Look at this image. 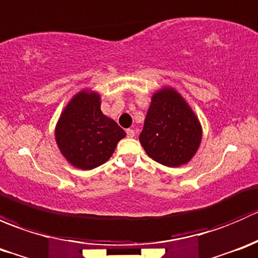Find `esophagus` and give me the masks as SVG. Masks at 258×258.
Returning <instances> with one entry per match:
<instances>
[{"instance_id":"esophagus-1","label":"esophagus","mask_w":258,"mask_h":258,"mask_svg":"<svg viewBox=\"0 0 258 258\" xmlns=\"http://www.w3.org/2000/svg\"><path fill=\"white\" fill-rule=\"evenodd\" d=\"M126 134H127V137H130V139H134V137H135V130L128 128L126 131Z\"/></svg>"}]
</instances>
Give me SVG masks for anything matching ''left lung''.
Returning <instances> with one entry per match:
<instances>
[{"instance_id": "8db88e82", "label": "left lung", "mask_w": 258, "mask_h": 258, "mask_svg": "<svg viewBox=\"0 0 258 258\" xmlns=\"http://www.w3.org/2000/svg\"><path fill=\"white\" fill-rule=\"evenodd\" d=\"M202 126L191 106L173 87L153 92L140 142L146 153L167 167L187 165L199 151Z\"/></svg>"}]
</instances>
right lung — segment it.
<instances>
[{"label": "right lung", "mask_w": 258, "mask_h": 258, "mask_svg": "<svg viewBox=\"0 0 258 258\" xmlns=\"http://www.w3.org/2000/svg\"><path fill=\"white\" fill-rule=\"evenodd\" d=\"M126 132L101 111V95L83 88L72 96L58 117L54 140L67 162L88 171L103 165L113 155Z\"/></svg>", "instance_id": "add662e5"}]
</instances>
